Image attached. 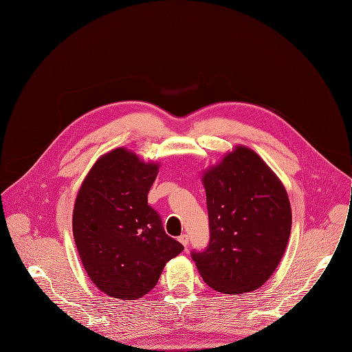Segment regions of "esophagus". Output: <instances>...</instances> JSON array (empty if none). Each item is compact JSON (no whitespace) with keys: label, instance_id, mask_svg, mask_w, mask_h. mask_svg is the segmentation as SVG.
Listing matches in <instances>:
<instances>
[{"label":"esophagus","instance_id":"34e87169","mask_svg":"<svg viewBox=\"0 0 352 352\" xmlns=\"http://www.w3.org/2000/svg\"><path fill=\"white\" fill-rule=\"evenodd\" d=\"M177 239H179V242H180L183 246H188V235H187V234H182Z\"/></svg>","mask_w":352,"mask_h":352}]
</instances>
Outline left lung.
<instances>
[{"mask_svg":"<svg viewBox=\"0 0 352 352\" xmlns=\"http://www.w3.org/2000/svg\"><path fill=\"white\" fill-rule=\"evenodd\" d=\"M210 239L191 257L216 292L258 289L278 267L292 228L286 190L250 148L238 146L202 176Z\"/></svg>","mask_w":352,"mask_h":352,"instance_id":"obj_1","label":"left lung"}]
</instances>
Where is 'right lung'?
Returning a JSON list of instances; mask_svg holds the SVG:
<instances>
[{
	"label": "right lung",
	"mask_w": 352,
	"mask_h": 352,
	"mask_svg": "<svg viewBox=\"0 0 352 352\" xmlns=\"http://www.w3.org/2000/svg\"><path fill=\"white\" fill-rule=\"evenodd\" d=\"M157 175V164L120 147L96 161L78 191L76 245L89 278L110 297L147 294L165 264L184 249L147 202Z\"/></svg>",
	"instance_id": "1"
}]
</instances>
